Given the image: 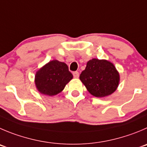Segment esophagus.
<instances>
[{
  "label": "esophagus",
  "mask_w": 147,
  "mask_h": 147,
  "mask_svg": "<svg viewBox=\"0 0 147 147\" xmlns=\"http://www.w3.org/2000/svg\"><path fill=\"white\" fill-rule=\"evenodd\" d=\"M73 75H74V77L76 78V79H78L79 76V74L78 71H75V72L73 73Z\"/></svg>",
  "instance_id": "1"
}]
</instances>
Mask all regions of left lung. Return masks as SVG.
I'll use <instances>...</instances> for the list:
<instances>
[{"label":"left lung","mask_w":147,"mask_h":147,"mask_svg":"<svg viewBox=\"0 0 147 147\" xmlns=\"http://www.w3.org/2000/svg\"><path fill=\"white\" fill-rule=\"evenodd\" d=\"M79 79L91 94L97 97H104L116 90L119 84L120 75L111 62L93 58L88 61Z\"/></svg>","instance_id":"8db88e82"}]
</instances>
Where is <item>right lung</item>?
I'll use <instances>...</instances> for the list:
<instances>
[{
	"label": "right lung",
	"instance_id": "obj_1",
	"mask_svg": "<svg viewBox=\"0 0 147 147\" xmlns=\"http://www.w3.org/2000/svg\"><path fill=\"white\" fill-rule=\"evenodd\" d=\"M73 79V75L65 63L57 60L50 61L35 74V85L40 93L48 96L56 95Z\"/></svg>",
	"mask_w": 147,
	"mask_h": 147
}]
</instances>
